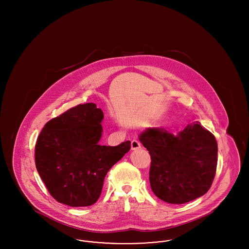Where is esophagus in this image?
Masks as SVG:
<instances>
[{
	"label": "esophagus",
	"mask_w": 249,
	"mask_h": 249,
	"mask_svg": "<svg viewBox=\"0 0 249 249\" xmlns=\"http://www.w3.org/2000/svg\"><path fill=\"white\" fill-rule=\"evenodd\" d=\"M141 147V142H139L138 140L136 139H133L131 141V149L132 150H135V149H138Z\"/></svg>",
	"instance_id": "esophagus-1"
}]
</instances>
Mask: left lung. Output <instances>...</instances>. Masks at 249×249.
I'll list each match as a JSON object with an SVG mask.
<instances>
[{"instance_id": "obj_1", "label": "left lung", "mask_w": 249, "mask_h": 249, "mask_svg": "<svg viewBox=\"0 0 249 249\" xmlns=\"http://www.w3.org/2000/svg\"><path fill=\"white\" fill-rule=\"evenodd\" d=\"M151 164V190L160 200L182 204L204 195L212 186L217 165V142L213 133L196 121L175 135L152 128L140 135Z\"/></svg>"}]
</instances>
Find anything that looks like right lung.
I'll use <instances>...</instances> for the list:
<instances>
[{
    "label": "right lung",
    "mask_w": 249,
    "mask_h": 249,
    "mask_svg": "<svg viewBox=\"0 0 249 249\" xmlns=\"http://www.w3.org/2000/svg\"><path fill=\"white\" fill-rule=\"evenodd\" d=\"M104 113L93 103L50 119L36 144L37 172L49 194L71 207L89 206L101 196L110 168L130 149V141L101 145Z\"/></svg>",
    "instance_id": "right-lung-1"
}]
</instances>
